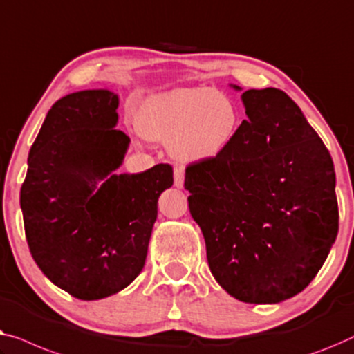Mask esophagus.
Here are the masks:
<instances>
[{
    "label": "esophagus",
    "instance_id": "1",
    "mask_svg": "<svg viewBox=\"0 0 354 354\" xmlns=\"http://www.w3.org/2000/svg\"><path fill=\"white\" fill-rule=\"evenodd\" d=\"M175 187L178 189L184 187V171L181 168H176L175 170Z\"/></svg>",
    "mask_w": 354,
    "mask_h": 354
}]
</instances>
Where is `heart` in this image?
I'll return each mask as SVG.
<instances>
[{"label":"heart","instance_id":"1","mask_svg":"<svg viewBox=\"0 0 354 354\" xmlns=\"http://www.w3.org/2000/svg\"><path fill=\"white\" fill-rule=\"evenodd\" d=\"M236 99L220 89L176 88L149 96L136 113L144 138L167 142L183 163H207L231 149L241 128Z\"/></svg>","mask_w":354,"mask_h":354}]
</instances>
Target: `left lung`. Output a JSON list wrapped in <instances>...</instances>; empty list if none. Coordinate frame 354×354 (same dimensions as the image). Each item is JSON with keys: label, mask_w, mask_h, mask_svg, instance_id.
Wrapping results in <instances>:
<instances>
[{"label": "left lung", "mask_w": 354, "mask_h": 354, "mask_svg": "<svg viewBox=\"0 0 354 354\" xmlns=\"http://www.w3.org/2000/svg\"><path fill=\"white\" fill-rule=\"evenodd\" d=\"M241 99L247 120L231 149L189 165L184 187L216 282L237 300L272 305L308 287L335 242V170L282 89H248Z\"/></svg>", "instance_id": "1"}]
</instances>
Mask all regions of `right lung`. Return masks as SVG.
Listing matches in <instances>:
<instances>
[{"label":"right lung","instance_id":"right-lung-1","mask_svg":"<svg viewBox=\"0 0 354 354\" xmlns=\"http://www.w3.org/2000/svg\"><path fill=\"white\" fill-rule=\"evenodd\" d=\"M118 94H67L49 109L21 189L26 236L43 274L80 300H101L142 271L157 202L173 186L165 163L117 173L129 138L115 129Z\"/></svg>","mask_w":354,"mask_h":354}]
</instances>
